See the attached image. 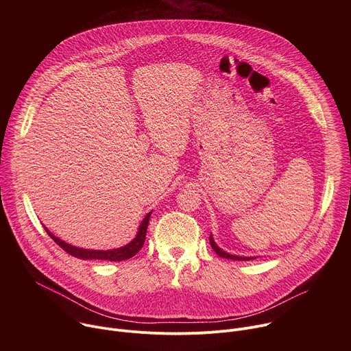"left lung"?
I'll return each mask as SVG.
<instances>
[{"mask_svg": "<svg viewBox=\"0 0 351 351\" xmlns=\"http://www.w3.org/2000/svg\"><path fill=\"white\" fill-rule=\"evenodd\" d=\"M210 243H211V247L214 248V252L222 257V258H226V260H236V261H248V260H254L257 257H240V256H233V254H229L226 252H223V250L221 247H218V244L214 241L213 239V234H210Z\"/></svg>", "mask_w": 351, "mask_h": 351, "instance_id": "obj_1", "label": "left lung"}]
</instances>
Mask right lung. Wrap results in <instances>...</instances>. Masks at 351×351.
Wrapping results in <instances>:
<instances>
[{
  "instance_id": "add662e5",
  "label": "right lung",
  "mask_w": 351,
  "mask_h": 351,
  "mask_svg": "<svg viewBox=\"0 0 351 351\" xmlns=\"http://www.w3.org/2000/svg\"><path fill=\"white\" fill-rule=\"evenodd\" d=\"M149 217H152V213H148L144 217V219L141 221V223L138 226L136 237L130 243H128L126 245H122L119 248H112V250H88V248L76 247V245L65 243L60 237L54 236L45 226H44V229L48 233V236L54 239V241L60 247H62L68 254H71L76 258H82V260H107V261H115L117 263V261L129 260L140 252V248L143 247L144 240H145V233H147V226H148V222H149Z\"/></svg>"
}]
</instances>
